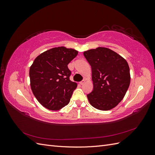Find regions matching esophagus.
Returning <instances> with one entry per match:
<instances>
[{
  "label": "esophagus",
  "instance_id": "esophagus-1",
  "mask_svg": "<svg viewBox=\"0 0 155 155\" xmlns=\"http://www.w3.org/2000/svg\"><path fill=\"white\" fill-rule=\"evenodd\" d=\"M85 83V79H83V81H81L79 82V84H80V85H83V84Z\"/></svg>",
  "mask_w": 155,
  "mask_h": 155
}]
</instances>
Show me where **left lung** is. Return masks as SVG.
Wrapping results in <instances>:
<instances>
[{"label": "left lung", "mask_w": 155, "mask_h": 155, "mask_svg": "<svg viewBox=\"0 0 155 155\" xmlns=\"http://www.w3.org/2000/svg\"><path fill=\"white\" fill-rule=\"evenodd\" d=\"M92 68L94 88L87 95L91 105L109 110L118 105L128 90L130 69L127 61L108 48L97 47L83 52Z\"/></svg>", "instance_id": "8db88e82"}]
</instances>
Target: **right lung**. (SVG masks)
Wrapping results in <instances>:
<instances>
[{
    "label": "right lung",
    "mask_w": 155,
    "mask_h": 155,
    "mask_svg": "<svg viewBox=\"0 0 155 155\" xmlns=\"http://www.w3.org/2000/svg\"><path fill=\"white\" fill-rule=\"evenodd\" d=\"M78 51L64 46L41 53L30 68V87L33 94L44 107L51 110L61 109L68 104L76 83L70 80L68 63Z\"/></svg>",
    "instance_id": "1"
}]
</instances>
